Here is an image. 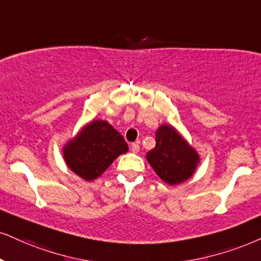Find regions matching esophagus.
<instances>
[{
  "label": "esophagus",
  "mask_w": 261,
  "mask_h": 261,
  "mask_svg": "<svg viewBox=\"0 0 261 261\" xmlns=\"http://www.w3.org/2000/svg\"><path fill=\"white\" fill-rule=\"evenodd\" d=\"M139 150H140V147H139V144H138V143H133L130 145V151L133 153H138V152H139Z\"/></svg>",
  "instance_id": "1"
}]
</instances>
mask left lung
<instances>
[{
	"mask_svg": "<svg viewBox=\"0 0 261 261\" xmlns=\"http://www.w3.org/2000/svg\"><path fill=\"white\" fill-rule=\"evenodd\" d=\"M155 173L168 185H180L191 178L201 157L172 124H161L156 130V146L146 153Z\"/></svg>",
	"mask_w": 261,
	"mask_h": 261,
	"instance_id": "8db88e82",
	"label": "left lung"
}]
</instances>
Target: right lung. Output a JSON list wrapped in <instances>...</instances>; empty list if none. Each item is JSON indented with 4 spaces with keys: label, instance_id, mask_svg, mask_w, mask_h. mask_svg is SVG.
Listing matches in <instances>:
<instances>
[{
    "label": "right lung",
    "instance_id": "obj_1",
    "mask_svg": "<svg viewBox=\"0 0 261 261\" xmlns=\"http://www.w3.org/2000/svg\"><path fill=\"white\" fill-rule=\"evenodd\" d=\"M127 151L123 137L108 121L93 120L66 141L63 157L71 172L86 181H92Z\"/></svg>",
    "mask_w": 261,
    "mask_h": 261
}]
</instances>
